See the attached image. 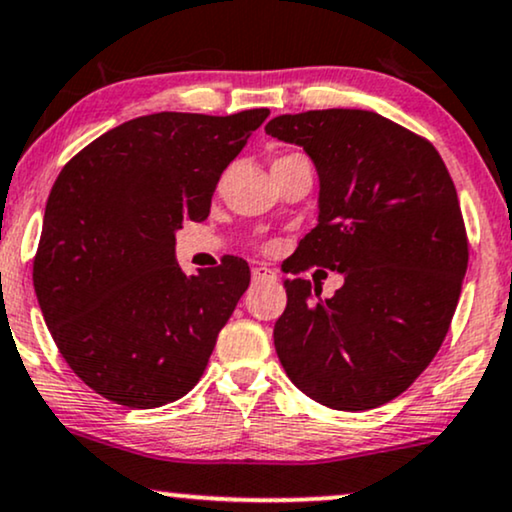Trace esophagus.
Masks as SVG:
<instances>
[{
  "label": "esophagus",
  "mask_w": 512,
  "mask_h": 512,
  "mask_svg": "<svg viewBox=\"0 0 512 512\" xmlns=\"http://www.w3.org/2000/svg\"><path fill=\"white\" fill-rule=\"evenodd\" d=\"M275 270H270L268 266H256L251 270V280L254 282H268V280H275Z\"/></svg>",
  "instance_id": "34e87169"
}]
</instances>
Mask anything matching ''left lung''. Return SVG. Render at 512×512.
<instances>
[{"label": "left lung", "instance_id": "left-lung-1", "mask_svg": "<svg viewBox=\"0 0 512 512\" xmlns=\"http://www.w3.org/2000/svg\"><path fill=\"white\" fill-rule=\"evenodd\" d=\"M266 132L301 144L320 175L318 225L289 273L344 275L332 299L285 280L273 330L282 368L327 408L382 406L432 363L456 313L470 256L456 185L430 140L380 113L306 111Z\"/></svg>", "mask_w": 512, "mask_h": 512}]
</instances>
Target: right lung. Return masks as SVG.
I'll return each instance as SVG.
<instances>
[{
	"mask_svg": "<svg viewBox=\"0 0 512 512\" xmlns=\"http://www.w3.org/2000/svg\"><path fill=\"white\" fill-rule=\"evenodd\" d=\"M268 113L132 118L61 168L33 261L35 294L61 356L104 399L159 408L204 375L251 273L235 256L182 273L175 230L208 218L220 175Z\"/></svg>",
	"mask_w": 512,
	"mask_h": 512,
	"instance_id": "obj_1",
	"label": "right lung"
}]
</instances>
